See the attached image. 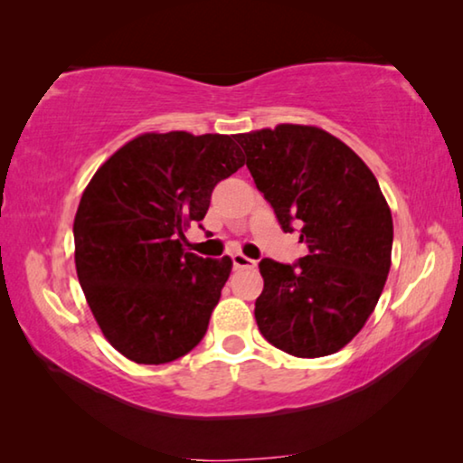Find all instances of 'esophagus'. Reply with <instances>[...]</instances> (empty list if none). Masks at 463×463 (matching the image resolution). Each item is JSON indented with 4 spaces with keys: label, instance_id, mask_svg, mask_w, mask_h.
Wrapping results in <instances>:
<instances>
[{
    "label": "esophagus",
    "instance_id": "esophagus-1",
    "mask_svg": "<svg viewBox=\"0 0 463 463\" xmlns=\"http://www.w3.org/2000/svg\"><path fill=\"white\" fill-rule=\"evenodd\" d=\"M231 260H232V266H234V268H250V266L255 264V261H253L251 258H247V255H243L241 251L232 253Z\"/></svg>",
    "mask_w": 463,
    "mask_h": 463
}]
</instances>
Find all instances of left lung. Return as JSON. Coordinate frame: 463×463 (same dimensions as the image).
<instances>
[{
    "label": "left lung",
    "mask_w": 463,
    "mask_h": 463,
    "mask_svg": "<svg viewBox=\"0 0 463 463\" xmlns=\"http://www.w3.org/2000/svg\"><path fill=\"white\" fill-rule=\"evenodd\" d=\"M234 141L282 231L299 226L309 250L295 264L260 261V333L298 357L336 354L374 312L391 268L392 218L376 176L316 127L279 124Z\"/></svg>",
    "instance_id": "left-lung-1"
}]
</instances>
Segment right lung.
<instances>
[{
	"label": "right lung",
	"instance_id": "1",
	"mask_svg": "<svg viewBox=\"0 0 463 463\" xmlns=\"http://www.w3.org/2000/svg\"><path fill=\"white\" fill-rule=\"evenodd\" d=\"M243 164L229 135L145 133L87 184L72 226L79 282L103 336L130 362H175L205 336L232 261L187 253L181 239Z\"/></svg>",
	"mask_w": 463,
	"mask_h": 463
}]
</instances>
